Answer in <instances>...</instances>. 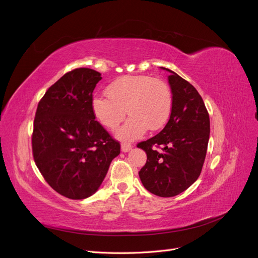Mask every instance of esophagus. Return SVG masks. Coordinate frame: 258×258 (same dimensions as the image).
I'll return each instance as SVG.
<instances>
[{
    "mask_svg": "<svg viewBox=\"0 0 258 258\" xmlns=\"http://www.w3.org/2000/svg\"><path fill=\"white\" fill-rule=\"evenodd\" d=\"M131 148H132V145L130 143H128V142H122L121 143V152H123V153L129 152Z\"/></svg>",
    "mask_w": 258,
    "mask_h": 258,
    "instance_id": "1",
    "label": "esophagus"
}]
</instances>
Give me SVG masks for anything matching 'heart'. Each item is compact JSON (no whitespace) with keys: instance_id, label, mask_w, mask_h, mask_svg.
<instances>
[{"instance_id":"1","label":"heart","mask_w":258,"mask_h":258,"mask_svg":"<svg viewBox=\"0 0 258 258\" xmlns=\"http://www.w3.org/2000/svg\"><path fill=\"white\" fill-rule=\"evenodd\" d=\"M107 97L92 99V111L100 123L115 130L127 114L131 115L117 131L121 140H137L150 128L158 130L172 111V92L167 83L148 75H124L106 87Z\"/></svg>"}]
</instances>
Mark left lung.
Instances as JSON below:
<instances>
[{
  "mask_svg": "<svg viewBox=\"0 0 258 258\" xmlns=\"http://www.w3.org/2000/svg\"><path fill=\"white\" fill-rule=\"evenodd\" d=\"M165 70L170 72L172 111L158 135L138 144L147 155L139 176L150 192L173 197L188 188L201 173L208 150L210 118L196 88L171 70ZM155 147H161L163 153L156 151Z\"/></svg>",
  "mask_w": 258,
  "mask_h": 258,
  "instance_id": "obj_1",
  "label": "left lung"
}]
</instances>
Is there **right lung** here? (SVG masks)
<instances>
[{
    "label": "right lung",
    "mask_w": 258,
    "mask_h": 258,
    "mask_svg": "<svg viewBox=\"0 0 258 258\" xmlns=\"http://www.w3.org/2000/svg\"><path fill=\"white\" fill-rule=\"evenodd\" d=\"M101 79L92 69H74L50 86L36 108L35 165L51 188L69 199L95 194L120 153L119 142L92 111V92Z\"/></svg>",
    "instance_id": "1"
}]
</instances>
